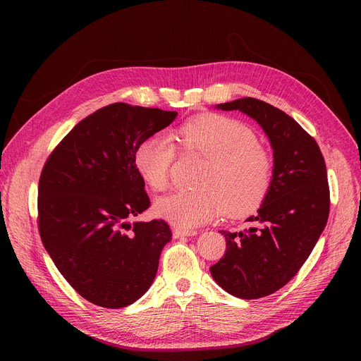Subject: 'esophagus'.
Masks as SVG:
<instances>
[{"label":"esophagus","instance_id":"esophagus-1","mask_svg":"<svg viewBox=\"0 0 361 361\" xmlns=\"http://www.w3.org/2000/svg\"><path fill=\"white\" fill-rule=\"evenodd\" d=\"M173 234L176 238H183V237H193L197 234V231L196 230H185V228H176Z\"/></svg>","mask_w":361,"mask_h":361}]
</instances>
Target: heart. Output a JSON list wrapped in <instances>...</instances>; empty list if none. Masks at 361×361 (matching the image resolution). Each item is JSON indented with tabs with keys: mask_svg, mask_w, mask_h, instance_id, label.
<instances>
[{
	"mask_svg": "<svg viewBox=\"0 0 361 361\" xmlns=\"http://www.w3.org/2000/svg\"><path fill=\"white\" fill-rule=\"evenodd\" d=\"M180 143L207 159L199 180V192H177L157 202V212L181 228L203 225L224 209L231 216L252 211L267 195L274 164L257 145L255 131L241 121L204 114L184 123ZM177 155L174 139L157 133L143 139L135 152V166L155 192L166 188Z\"/></svg>",
	"mask_w": 361,
	"mask_h": 361,
	"instance_id": "1",
	"label": "heart"
}]
</instances>
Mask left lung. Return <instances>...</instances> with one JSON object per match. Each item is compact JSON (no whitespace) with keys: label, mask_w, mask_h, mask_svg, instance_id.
<instances>
[{"label":"left lung","mask_w":361,"mask_h":361,"mask_svg":"<svg viewBox=\"0 0 361 361\" xmlns=\"http://www.w3.org/2000/svg\"><path fill=\"white\" fill-rule=\"evenodd\" d=\"M253 118L274 150L272 181L249 228L219 231L224 257L211 275L226 293L244 300L274 294L298 272L325 230L329 185L316 140L286 112L255 98L215 106Z\"/></svg>","instance_id":"8db88e82"}]
</instances>
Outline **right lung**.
Wrapping results in <instances>:
<instances>
[{"label":"right lung","instance_id":"right-lung-1","mask_svg":"<svg viewBox=\"0 0 361 361\" xmlns=\"http://www.w3.org/2000/svg\"><path fill=\"white\" fill-rule=\"evenodd\" d=\"M176 117V111L111 104L75 124L42 169L37 221L44 247L93 305L126 307L157 276L173 235L164 219L130 222L150 206L135 152Z\"/></svg>","mask_w":361,"mask_h":361}]
</instances>
